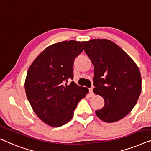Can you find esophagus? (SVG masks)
Wrapping results in <instances>:
<instances>
[{"label":"esophagus","instance_id":"esophagus-1","mask_svg":"<svg viewBox=\"0 0 151 151\" xmlns=\"http://www.w3.org/2000/svg\"><path fill=\"white\" fill-rule=\"evenodd\" d=\"M89 93H90V96H93V87H91V88H89Z\"/></svg>","mask_w":151,"mask_h":151}]
</instances>
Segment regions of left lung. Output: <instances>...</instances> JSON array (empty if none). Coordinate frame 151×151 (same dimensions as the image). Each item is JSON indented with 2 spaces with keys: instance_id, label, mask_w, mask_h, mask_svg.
Wrapping results in <instances>:
<instances>
[{
  "instance_id": "8db88e82",
  "label": "left lung",
  "mask_w": 151,
  "mask_h": 151,
  "mask_svg": "<svg viewBox=\"0 0 151 151\" xmlns=\"http://www.w3.org/2000/svg\"><path fill=\"white\" fill-rule=\"evenodd\" d=\"M94 66V93L104 98L102 109L96 111L106 123L116 122L129 113L142 91L138 66L120 47L108 39L83 41Z\"/></svg>"
}]
</instances>
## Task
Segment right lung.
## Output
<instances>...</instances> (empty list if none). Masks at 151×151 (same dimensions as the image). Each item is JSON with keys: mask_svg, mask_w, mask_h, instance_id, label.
<instances>
[{"mask_svg": "<svg viewBox=\"0 0 151 151\" xmlns=\"http://www.w3.org/2000/svg\"><path fill=\"white\" fill-rule=\"evenodd\" d=\"M83 51L79 41L69 40L47 47L29 67L24 83L27 98L40 120L53 127L71 120L78 102L89 89L74 81L73 64Z\"/></svg>", "mask_w": 151, "mask_h": 151, "instance_id": "obj_1", "label": "right lung"}]
</instances>
